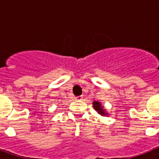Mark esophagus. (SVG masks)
Wrapping results in <instances>:
<instances>
[{
    "label": "esophagus",
    "instance_id": "34e87169",
    "mask_svg": "<svg viewBox=\"0 0 159 159\" xmlns=\"http://www.w3.org/2000/svg\"><path fill=\"white\" fill-rule=\"evenodd\" d=\"M82 98H83V97L82 96H78V97H76V100H82Z\"/></svg>",
    "mask_w": 159,
    "mask_h": 159
}]
</instances>
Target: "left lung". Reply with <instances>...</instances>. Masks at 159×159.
Instances as JSON below:
<instances>
[{"instance_id": "left-lung-1", "label": "left lung", "mask_w": 159, "mask_h": 159, "mask_svg": "<svg viewBox=\"0 0 159 159\" xmlns=\"http://www.w3.org/2000/svg\"><path fill=\"white\" fill-rule=\"evenodd\" d=\"M93 107L97 110L100 114H102V116H105V111L102 110V106H101V103L98 102H93Z\"/></svg>"}]
</instances>
